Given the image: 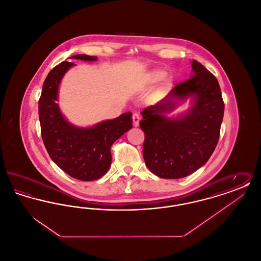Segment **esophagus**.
I'll use <instances>...</instances> for the list:
<instances>
[{
    "label": "esophagus",
    "instance_id": "34e87169",
    "mask_svg": "<svg viewBox=\"0 0 261 261\" xmlns=\"http://www.w3.org/2000/svg\"><path fill=\"white\" fill-rule=\"evenodd\" d=\"M132 119H133V123H134V126H139V122H140V119H141V117H140V115L137 113V112H134L133 114H132Z\"/></svg>",
    "mask_w": 261,
    "mask_h": 261
}]
</instances>
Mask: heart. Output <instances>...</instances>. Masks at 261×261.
<instances>
[{"label":"heart","instance_id":"b5f03b06","mask_svg":"<svg viewBox=\"0 0 261 261\" xmlns=\"http://www.w3.org/2000/svg\"><path fill=\"white\" fill-rule=\"evenodd\" d=\"M163 76H164V72H162V71H158V72H155V73L153 74V78H154V79H156V80H159V79H162Z\"/></svg>","mask_w":261,"mask_h":261}]
</instances>
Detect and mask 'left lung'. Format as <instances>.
Instances as JSON below:
<instances>
[{
	"mask_svg": "<svg viewBox=\"0 0 261 261\" xmlns=\"http://www.w3.org/2000/svg\"><path fill=\"white\" fill-rule=\"evenodd\" d=\"M194 74L177 84L167 97L146 108L140 127L145 133L143 155L149 170L164 179H179L204 165L217 146L224 101L216 77L200 62L192 63ZM194 96L188 114L168 119L175 98Z\"/></svg>",
	"mask_w": 261,
	"mask_h": 261,
	"instance_id": "1",
	"label": "left lung"
}]
</instances>
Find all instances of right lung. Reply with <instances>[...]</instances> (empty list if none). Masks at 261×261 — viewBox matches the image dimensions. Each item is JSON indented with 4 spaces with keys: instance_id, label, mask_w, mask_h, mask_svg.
<instances>
[{
    "instance_id": "add662e5",
    "label": "right lung",
    "mask_w": 261,
    "mask_h": 261,
    "mask_svg": "<svg viewBox=\"0 0 261 261\" xmlns=\"http://www.w3.org/2000/svg\"><path fill=\"white\" fill-rule=\"evenodd\" d=\"M70 59L93 62L98 58L76 55ZM72 65L73 62H61L44 81L38 107L41 136L51 161L65 173L81 181H93L109 170L112 164L111 147L132 128V114L126 112L91 128L69 124L56 100L62 76Z\"/></svg>"
}]
</instances>
